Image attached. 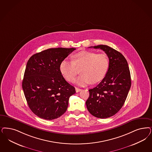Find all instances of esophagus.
Listing matches in <instances>:
<instances>
[{"instance_id":"obj_1","label":"esophagus","mask_w":152,"mask_h":152,"mask_svg":"<svg viewBox=\"0 0 152 152\" xmlns=\"http://www.w3.org/2000/svg\"><path fill=\"white\" fill-rule=\"evenodd\" d=\"M75 90H76V93H78L79 91H80L81 90V89H79L78 88H75Z\"/></svg>"}]
</instances>
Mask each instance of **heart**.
<instances>
[{"mask_svg":"<svg viewBox=\"0 0 152 152\" xmlns=\"http://www.w3.org/2000/svg\"><path fill=\"white\" fill-rule=\"evenodd\" d=\"M73 61L64 59L59 66L61 73L64 78L69 82L73 81L80 69L81 74L75 80V83L84 86L91 82L97 83L104 78L108 71L110 60L108 56L104 53L82 51L72 56Z\"/></svg>","mask_w":152,"mask_h":152,"instance_id":"obj_1","label":"heart"}]
</instances>
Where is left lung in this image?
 I'll return each instance as SVG.
<instances>
[{
  "instance_id": "obj_1",
  "label": "left lung",
  "mask_w": 152,
  "mask_h": 152,
  "mask_svg": "<svg viewBox=\"0 0 152 152\" xmlns=\"http://www.w3.org/2000/svg\"><path fill=\"white\" fill-rule=\"evenodd\" d=\"M110 60L108 71L96 87L90 89L86 102L87 109L95 117L107 118L116 114L125 102L131 87V76L128 63L121 53L105 45H99Z\"/></svg>"
}]
</instances>
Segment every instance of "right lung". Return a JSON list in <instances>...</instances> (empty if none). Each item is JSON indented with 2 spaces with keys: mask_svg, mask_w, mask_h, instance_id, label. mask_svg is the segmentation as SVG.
Listing matches in <instances>:
<instances>
[{
  "mask_svg": "<svg viewBox=\"0 0 152 152\" xmlns=\"http://www.w3.org/2000/svg\"><path fill=\"white\" fill-rule=\"evenodd\" d=\"M75 49L50 48L34 54L28 59L22 89L29 108L39 117L52 120L67 110L69 98L76 91L64 79L59 66Z\"/></svg>",
  "mask_w": 152,
  "mask_h": 152,
  "instance_id": "right-lung-1",
  "label": "right lung"
}]
</instances>
